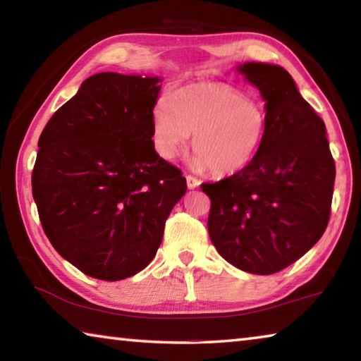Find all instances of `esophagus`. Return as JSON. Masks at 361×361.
I'll return each mask as SVG.
<instances>
[{"mask_svg": "<svg viewBox=\"0 0 361 361\" xmlns=\"http://www.w3.org/2000/svg\"><path fill=\"white\" fill-rule=\"evenodd\" d=\"M186 183H188V188L189 189H195V188L200 185V180H197L192 175H186Z\"/></svg>", "mask_w": 361, "mask_h": 361, "instance_id": "34e87169", "label": "esophagus"}]
</instances>
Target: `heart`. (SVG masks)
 Instances as JSON below:
<instances>
[{
	"label": "heart",
	"mask_w": 361,
	"mask_h": 361,
	"mask_svg": "<svg viewBox=\"0 0 361 361\" xmlns=\"http://www.w3.org/2000/svg\"><path fill=\"white\" fill-rule=\"evenodd\" d=\"M152 143L164 159H175L192 137L195 164L213 176L245 170L261 151L267 111L259 100L228 84H192L172 100L161 99L151 114Z\"/></svg>",
	"instance_id": "heart-1"
}]
</instances>
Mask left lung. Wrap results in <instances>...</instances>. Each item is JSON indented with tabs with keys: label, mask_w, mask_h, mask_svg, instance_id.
Wrapping results in <instances>:
<instances>
[{
	"label": "left lung",
	"mask_w": 361,
	"mask_h": 361,
	"mask_svg": "<svg viewBox=\"0 0 361 361\" xmlns=\"http://www.w3.org/2000/svg\"><path fill=\"white\" fill-rule=\"evenodd\" d=\"M239 70L266 100L261 151L242 172L200 188L210 197L209 234L232 266L269 276L307 253L325 232L336 178L326 127L282 66Z\"/></svg>",
	"instance_id": "left-lung-1"
}]
</instances>
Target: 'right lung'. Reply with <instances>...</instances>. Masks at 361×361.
<instances>
[{"instance_id":"add662e5","label":"right lung","mask_w":361,"mask_h":361,"mask_svg":"<svg viewBox=\"0 0 361 361\" xmlns=\"http://www.w3.org/2000/svg\"><path fill=\"white\" fill-rule=\"evenodd\" d=\"M159 81L90 76L38 140L32 189L39 221L57 253L85 276L116 282L148 266L186 192L181 170L152 143Z\"/></svg>"}]
</instances>
